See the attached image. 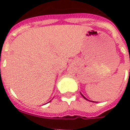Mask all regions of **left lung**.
Listing matches in <instances>:
<instances>
[{"mask_svg": "<svg viewBox=\"0 0 130 130\" xmlns=\"http://www.w3.org/2000/svg\"><path fill=\"white\" fill-rule=\"evenodd\" d=\"M81 95H82V96H83V98H85V100H87V98H85V96H83V94H81ZM92 102H93V101H92Z\"/></svg>", "mask_w": 130, "mask_h": 130, "instance_id": "1", "label": "left lung"}]
</instances>
